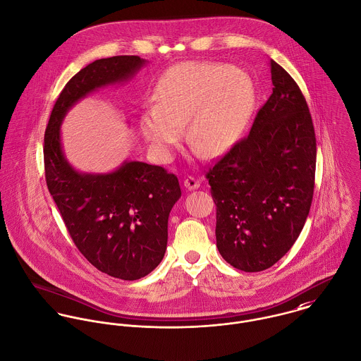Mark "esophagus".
Wrapping results in <instances>:
<instances>
[{
    "mask_svg": "<svg viewBox=\"0 0 361 361\" xmlns=\"http://www.w3.org/2000/svg\"><path fill=\"white\" fill-rule=\"evenodd\" d=\"M183 186L188 189V190H196L200 188V182L197 179H195L193 176H188L185 180H183Z\"/></svg>",
    "mask_w": 361,
    "mask_h": 361,
    "instance_id": "1",
    "label": "esophagus"
}]
</instances>
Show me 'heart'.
I'll return each instance as SVG.
<instances>
[{
	"label": "heart",
	"instance_id": "b5f03b06",
	"mask_svg": "<svg viewBox=\"0 0 361 361\" xmlns=\"http://www.w3.org/2000/svg\"><path fill=\"white\" fill-rule=\"evenodd\" d=\"M256 99L250 75L232 65L186 61L166 69L139 129L162 159L172 155L186 123L188 142L208 157L224 154L243 135Z\"/></svg>",
	"mask_w": 361,
	"mask_h": 361
}]
</instances>
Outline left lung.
Masks as SVG:
<instances>
[{"label": "left lung", "instance_id": "8db88e82", "mask_svg": "<svg viewBox=\"0 0 361 361\" xmlns=\"http://www.w3.org/2000/svg\"><path fill=\"white\" fill-rule=\"evenodd\" d=\"M272 94L247 137L207 172L216 206V247L232 267L258 272L283 257L309 215L315 133L298 83L269 59Z\"/></svg>", "mask_w": 361, "mask_h": 361}]
</instances>
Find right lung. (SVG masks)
<instances>
[{
	"label": "right lung",
	"mask_w": 361,
	"mask_h": 361,
	"mask_svg": "<svg viewBox=\"0 0 361 361\" xmlns=\"http://www.w3.org/2000/svg\"><path fill=\"white\" fill-rule=\"evenodd\" d=\"M146 63L137 55L89 63L65 85L44 135L47 188L73 243L97 269L123 281L149 275L164 258L169 212L182 195L178 178L162 166L129 159L112 172H80L65 157L61 125L78 102L132 80Z\"/></svg>",
	"instance_id": "obj_1"
}]
</instances>
